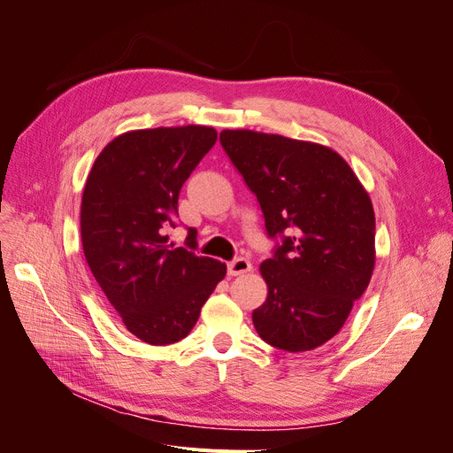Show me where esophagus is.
Here are the masks:
<instances>
[{
    "label": "esophagus",
    "instance_id": "1",
    "mask_svg": "<svg viewBox=\"0 0 453 453\" xmlns=\"http://www.w3.org/2000/svg\"><path fill=\"white\" fill-rule=\"evenodd\" d=\"M250 270H251V263H250L248 258H243V257L234 258V260H232V263H228V266H226L228 276H242V273H248Z\"/></svg>",
    "mask_w": 453,
    "mask_h": 453
}]
</instances>
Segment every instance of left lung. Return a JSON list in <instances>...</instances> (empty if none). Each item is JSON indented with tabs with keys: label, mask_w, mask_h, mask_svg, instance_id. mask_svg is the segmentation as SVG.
I'll return each instance as SVG.
<instances>
[{
	"label": "left lung",
	"mask_w": 453,
	"mask_h": 453,
	"mask_svg": "<svg viewBox=\"0 0 453 453\" xmlns=\"http://www.w3.org/2000/svg\"><path fill=\"white\" fill-rule=\"evenodd\" d=\"M219 140L276 240L260 265L268 296L253 310L257 333L283 351L319 348L372 276V202L333 149L251 130H223Z\"/></svg>",
	"instance_id": "left-lung-1"
}]
</instances>
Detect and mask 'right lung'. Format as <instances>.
<instances>
[{
  "instance_id": "add662e5",
  "label": "right lung",
  "mask_w": 453,
  "mask_h": 453,
  "mask_svg": "<svg viewBox=\"0 0 453 453\" xmlns=\"http://www.w3.org/2000/svg\"><path fill=\"white\" fill-rule=\"evenodd\" d=\"M217 142L210 127L134 130L96 158L81 203L87 263L128 331L150 346L185 338L226 266L198 257L196 230L173 248L177 200Z\"/></svg>"
}]
</instances>
